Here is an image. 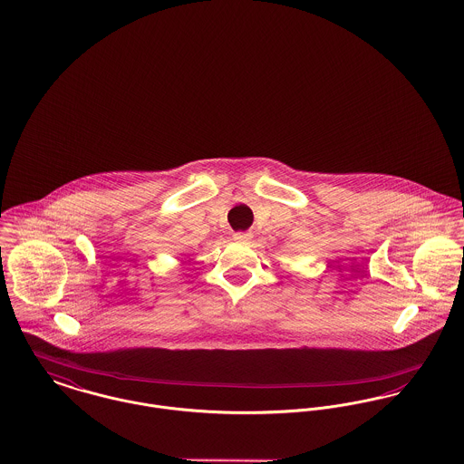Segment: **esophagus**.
Returning <instances> with one entry per match:
<instances>
[{"instance_id":"34e87169","label":"esophagus","mask_w":464,"mask_h":464,"mask_svg":"<svg viewBox=\"0 0 464 464\" xmlns=\"http://www.w3.org/2000/svg\"><path fill=\"white\" fill-rule=\"evenodd\" d=\"M250 238H252V235H250V233H246V231L235 233V240H238V242H246V240H250Z\"/></svg>"}]
</instances>
